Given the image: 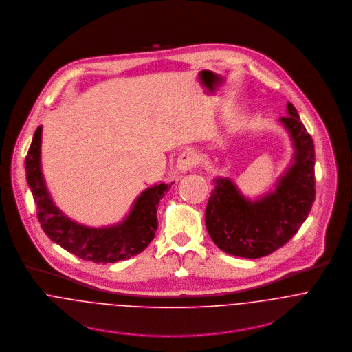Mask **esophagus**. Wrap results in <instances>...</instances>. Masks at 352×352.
Here are the masks:
<instances>
[{
    "label": "esophagus",
    "mask_w": 352,
    "mask_h": 352,
    "mask_svg": "<svg viewBox=\"0 0 352 352\" xmlns=\"http://www.w3.org/2000/svg\"><path fill=\"white\" fill-rule=\"evenodd\" d=\"M195 163H197V157H195V153L188 150V151H184L178 157L177 167H178V170L181 173H188V171H190L195 167Z\"/></svg>",
    "instance_id": "34e87169"
}]
</instances>
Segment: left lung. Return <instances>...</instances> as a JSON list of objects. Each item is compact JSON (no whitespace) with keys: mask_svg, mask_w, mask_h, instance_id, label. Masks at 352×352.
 Instances as JSON below:
<instances>
[{"mask_svg":"<svg viewBox=\"0 0 352 352\" xmlns=\"http://www.w3.org/2000/svg\"><path fill=\"white\" fill-rule=\"evenodd\" d=\"M279 118L289 132L294 155L275 190L251 201L241 195L230 178L214 179V190L205 210L208 234L224 252L256 259L286 244L307 220L312 209L314 189V144L312 136L293 107Z\"/></svg>","mask_w":352,"mask_h":352,"instance_id":"1","label":"left lung"}]
</instances>
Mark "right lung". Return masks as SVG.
<instances>
[{
	"label": "right lung",
	"instance_id": "1",
	"mask_svg": "<svg viewBox=\"0 0 352 352\" xmlns=\"http://www.w3.org/2000/svg\"><path fill=\"white\" fill-rule=\"evenodd\" d=\"M41 126L35 131L25 157L27 184L32 192L40 226L45 234L66 251L94 263H115L142 252L155 237L157 205L171 184H159L136 198L129 214L120 224L89 228L65 216L45 188L41 164Z\"/></svg>",
	"mask_w": 352,
	"mask_h": 352
}]
</instances>
